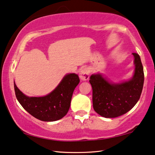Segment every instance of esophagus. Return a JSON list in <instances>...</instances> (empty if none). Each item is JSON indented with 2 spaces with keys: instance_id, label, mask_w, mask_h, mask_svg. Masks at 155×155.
I'll return each instance as SVG.
<instances>
[{
  "instance_id": "1",
  "label": "esophagus",
  "mask_w": 155,
  "mask_h": 155,
  "mask_svg": "<svg viewBox=\"0 0 155 155\" xmlns=\"http://www.w3.org/2000/svg\"><path fill=\"white\" fill-rule=\"evenodd\" d=\"M79 77L81 80L87 81L89 78V70L86 68H84L81 70L79 72Z\"/></svg>"
}]
</instances>
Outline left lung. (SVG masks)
<instances>
[{
    "label": "left lung",
    "mask_w": 155,
    "mask_h": 155,
    "mask_svg": "<svg viewBox=\"0 0 155 155\" xmlns=\"http://www.w3.org/2000/svg\"><path fill=\"white\" fill-rule=\"evenodd\" d=\"M132 54L135 69L129 80L114 83L101 73L93 74L90 77L93 108L101 116L107 118L120 116L130 110L139 100L144 83L143 68L139 55Z\"/></svg>",
    "instance_id": "1"
}]
</instances>
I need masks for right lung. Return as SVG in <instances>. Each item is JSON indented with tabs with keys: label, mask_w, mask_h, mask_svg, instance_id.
<instances>
[{
	"label": "right lung",
	"mask_w": 155,
	"mask_h": 155,
	"mask_svg": "<svg viewBox=\"0 0 155 155\" xmlns=\"http://www.w3.org/2000/svg\"><path fill=\"white\" fill-rule=\"evenodd\" d=\"M77 74H68L49 94L43 97H28L18 88L14 81L15 94L22 107L35 118L53 122L63 118L70 107L71 97L79 84Z\"/></svg>",
	"instance_id": "1"
}]
</instances>
